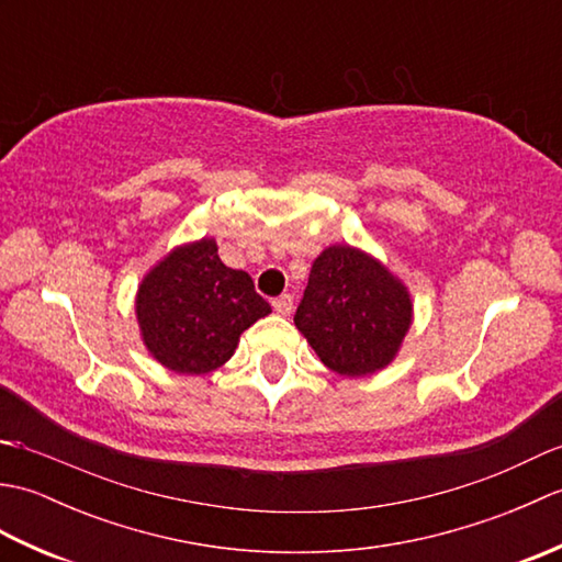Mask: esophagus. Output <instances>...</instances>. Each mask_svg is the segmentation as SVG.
Wrapping results in <instances>:
<instances>
[{"mask_svg": "<svg viewBox=\"0 0 562 562\" xmlns=\"http://www.w3.org/2000/svg\"><path fill=\"white\" fill-rule=\"evenodd\" d=\"M272 308H274V312H278L280 316H290V314H292V308H294L292 294H282V296H278V300L272 302Z\"/></svg>", "mask_w": 562, "mask_h": 562, "instance_id": "1", "label": "esophagus"}]
</instances>
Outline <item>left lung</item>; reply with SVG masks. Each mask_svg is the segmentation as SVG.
Masks as SVG:
<instances>
[{
	"instance_id": "8db88e82",
	"label": "left lung",
	"mask_w": 562,
	"mask_h": 562,
	"mask_svg": "<svg viewBox=\"0 0 562 562\" xmlns=\"http://www.w3.org/2000/svg\"><path fill=\"white\" fill-rule=\"evenodd\" d=\"M294 324L333 372L367 376L398 355L413 302L376 258L352 246H328L314 260Z\"/></svg>"
}]
</instances>
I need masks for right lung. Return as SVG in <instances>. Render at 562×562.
<instances>
[{"label":"right lung","mask_w":562,"mask_h":562,"mask_svg":"<svg viewBox=\"0 0 562 562\" xmlns=\"http://www.w3.org/2000/svg\"><path fill=\"white\" fill-rule=\"evenodd\" d=\"M137 324L149 355L176 374H207L234 355L238 338L270 304L244 270L226 268L214 238L173 248L142 280Z\"/></svg>","instance_id":"right-lung-1"}]
</instances>
